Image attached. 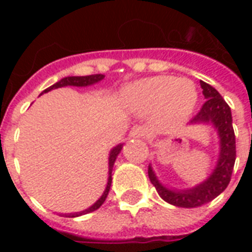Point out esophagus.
<instances>
[{"label":"esophagus","instance_id":"34e87169","mask_svg":"<svg viewBox=\"0 0 252 252\" xmlns=\"http://www.w3.org/2000/svg\"><path fill=\"white\" fill-rule=\"evenodd\" d=\"M129 136L133 139H140V137L146 136V128H143L142 126H135L129 132Z\"/></svg>","mask_w":252,"mask_h":252}]
</instances>
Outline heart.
Segmentation results:
<instances>
[{
    "label": "heart",
    "instance_id": "heart-1",
    "mask_svg": "<svg viewBox=\"0 0 252 252\" xmlns=\"http://www.w3.org/2000/svg\"><path fill=\"white\" fill-rule=\"evenodd\" d=\"M123 98L126 106L135 112L157 110L164 121L181 123L194 110L198 93L189 79L158 75L128 85L123 92Z\"/></svg>",
    "mask_w": 252,
    "mask_h": 252
}]
</instances>
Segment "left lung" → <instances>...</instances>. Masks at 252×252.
I'll use <instances>...</instances> for the list:
<instances>
[{
	"mask_svg": "<svg viewBox=\"0 0 252 252\" xmlns=\"http://www.w3.org/2000/svg\"><path fill=\"white\" fill-rule=\"evenodd\" d=\"M202 94L205 97V104L201 110L190 120L193 124H209L217 131L219 135V158L216 166L209 177L198 185L189 189H170L164 186L154 171L153 166H148V177L151 184L155 186L158 194L166 202L180 208H197L211 202L213 198L222 193L231 181L233 164L236 159V146H235V132L232 126L231 108L224 101L221 94L216 89L200 81Z\"/></svg>",
	"mask_w": 252,
	"mask_h": 252,
	"instance_id": "1",
	"label": "left lung"
}]
</instances>
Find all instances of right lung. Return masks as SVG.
I'll use <instances>...</instances> for the list:
<instances>
[{"mask_svg": "<svg viewBox=\"0 0 252 252\" xmlns=\"http://www.w3.org/2000/svg\"><path fill=\"white\" fill-rule=\"evenodd\" d=\"M105 78V75L102 74H94V75H85V77H64L62 78L61 81H58L57 83H54L52 86L50 88H47L43 93H48V92H51L54 89L58 88H64V86H77V88H86V86H92V85H95V83H98L99 81H102ZM41 93V94H43ZM123 150V144H117L116 147H113L110 150L109 153V171H108V184H106V188H105L104 193L102 195L99 197L98 200L94 202L93 205L89 206L88 209H85V211L77 212V213H61V216H66V217H78V216H82V215H86V213H90V212H94L98 209L99 206L104 204V201L106 200V197H108V193H109L110 185H112V170H113V164L116 162V158H117V155L120 154V151Z\"/></svg>", "mask_w": 252, "mask_h": 252, "instance_id": "right-lung-1", "label": "right lung"}]
</instances>
